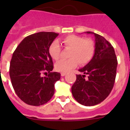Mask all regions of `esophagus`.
I'll use <instances>...</instances> for the list:
<instances>
[{
  "instance_id": "obj_1",
  "label": "esophagus",
  "mask_w": 130,
  "mask_h": 130,
  "mask_svg": "<svg viewBox=\"0 0 130 130\" xmlns=\"http://www.w3.org/2000/svg\"><path fill=\"white\" fill-rule=\"evenodd\" d=\"M66 75V73H64V72H62L61 73V76H64V75Z\"/></svg>"
}]
</instances>
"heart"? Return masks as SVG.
<instances>
[{"mask_svg": "<svg viewBox=\"0 0 130 130\" xmlns=\"http://www.w3.org/2000/svg\"><path fill=\"white\" fill-rule=\"evenodd\" d=\"M66 48L70 49L68 60H60L55 65L56 70L60 72L70 71L76 67L78 62L84 65L90 61L94 54L95 46L92 40L76 35H70L62 40ZM60 47L57 41H53L49 47V53L51 58L57 60L60 54Z\"/></svg>", "mask_w": 130, "mask_h": 130, "instance_id": "heart-1", "label": "heart"}]
</instances>
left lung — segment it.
Returning a JSON list of instances; mask_svg holds the SVG:
<instances>
[{
  "mask_svg": "<svg viewBox=\"0 0 130 130\" xmlns=\"http://www.w3.org/2000/svg\"><path fill=\"white\" fill-rule=\"evenodd\" d=\"M95 50L92 58L77 75L75 82L72 87V93L75 100L85 106L97 105L109 95L114 86L117 73V59L114 48L103 36L92 32ZM85 75H88L87 79Z\"/></svg>",
  "mask_w": 130,
  "mask_h": 130,
  "instance_id": "left-lung-1",
  "label": "left lung"
}]
</instances>
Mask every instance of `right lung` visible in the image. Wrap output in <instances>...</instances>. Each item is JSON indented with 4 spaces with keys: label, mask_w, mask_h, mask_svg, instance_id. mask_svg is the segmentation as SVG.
I'll use <instances>...</instances> for the list:
<instances>
[{
    "label": "right lung",
    "mask_w": 130,
    "mask_h": 130,
    "mask_svg": "<svg viewBox=\"0 0 130 130\" xmlns=\"http://www.w3.org/2000/svg\"><path fill=\"white\" fill-rule=\"evenodd\" d=\"M58 34L40 32L26 36L13 52L10 66V76L16 94L26 104L40 106L51 100L55 83L60 73L51 72L53 60L49 47ZM48 72L43 77L42 73Z\"/></svg>",
    "instance_id": "add662e5"
}]
</instances>
